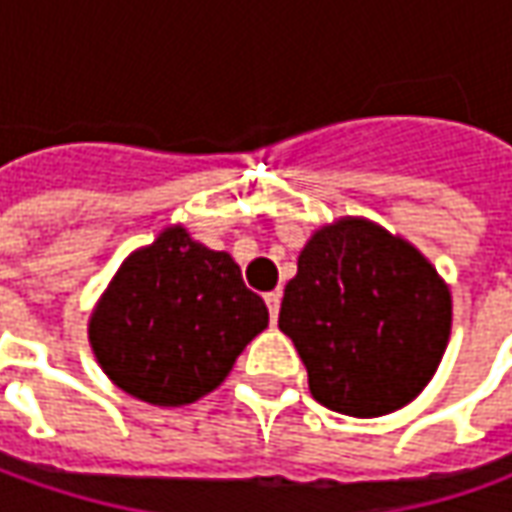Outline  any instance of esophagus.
Wrapping results in <instances>:
<instances>
[{"mask_svg": "<svg viewBox=\"0 0 512 512\" xmlns=\"http://www.w3.org/2000/svg\"><path fill=\"white\" fill-rule=\"evenodd\" d=\"M280 291H269L266 294V306H269V317H272V323H277V314H280Z\"/></svg>", "mask_w": 512, "mask_h": 512, "instance_id": "1", "label": "esophagus"}]
</instances>
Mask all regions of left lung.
<instances>
[{
  "label": "left lung",
  "mask_w": 512,
  "mask_h": 512,
  "mask_svg": "<svg viewBox=\"0 0 512 512\" xmlns=\"http://www.w3.org/2000/svg\"><path fill=\"white\" fill-rule=\"evenodd\" d=\"M448 283L408 240L365 218L317 229L280 303V331L309 371V391L337 414L408 405L448 348Z\"/></svg>",
  "instance_id": "left-lung-1"
}]
</instances>
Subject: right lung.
Masks as SVG:
<instances>
[{
  "label": "right lung",
  "instance_id": "obj_1",
  "mask_svg": "<svg viewBox=\"0 0 512 512\" xmlns=\"http://www.w3.org/2000/svg\"><path fill=\"white\" fill-rule=\"evenodd\" d=\"M269 326L226 252L167 226L121 263L90 317L98 365L130 397L178 408L215 391Z\"/></svg>",
  "mask_w": 512,
  "mask_h": 512
}]
</instances>
